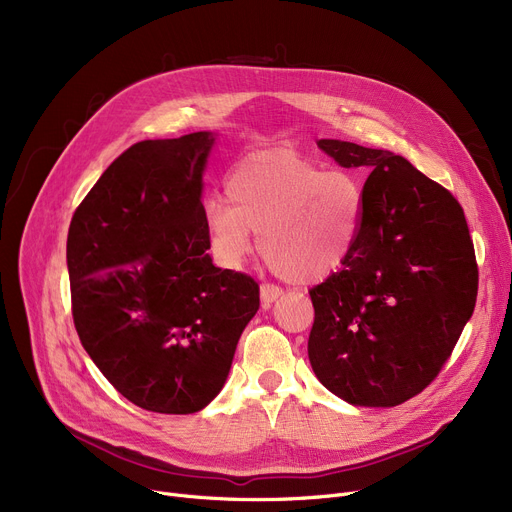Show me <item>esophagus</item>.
Here are the masks:
<instances>
[{"instance_id": "1", "label": "esophagus", "mask_w": 512, "mask_h": 512, "mask_svg": "<svg viewBox=\"0 0 512 512\" xmlns=\"http://www.w3.org/2000/svg\"><path fill=\"white\" fill-rule=\"evenodd\" d=\"M280 294H282V288L274 284H261V307L263 309L272 307V303L280 297Z\"/></svg>"}]
</instances>
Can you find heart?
Segmentation results:
<instances>
[{
  "label": "heart",
  "instance_id": "b5f03b06",
  "mask_svg": "<svg viewBox=\"0 0 512 512\" xmlns=\"http://www.w3.org/2000/svg\"><path fill=\"white\" fill-rule=\"evenodd\" d=\"M226 197L205 207L211 251L226 267L255 251V234L265 263L290 284L326 280L357 251L365 188L353 174L326 172L290 151H259L234 166Z\"/></svg>",
  "mask_w": 512,
  "mask_h": 512
}]
</instances>
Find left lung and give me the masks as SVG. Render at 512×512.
Masks as SVG:
<instances>
[{"label": "left lung", "instance_id": "obj_1", "mask_svg": "<svg viewBox=\"0 0 512 512\" xmlns=\"http://www.w3.org/2000/svg\"><path fill=\"white\" fill-rule=\"evenodd\" d=\"M342 168H365L357 251L309 290L317 380L359 407H396L432 384L475 309L477 261L463 207L405 157L321 139Z\"/></svg>", "mask_w": 512, "mask_h": 512}]
</instances>
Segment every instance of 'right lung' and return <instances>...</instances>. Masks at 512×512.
<instances>
[{
  "instance_id": "1",
  "label": "right lung",
  "mask_w": 512,
  "mask_h": 512,
  "mask_svg": "<svg viewBox=\"0 0 512 512\" xmlns=\"http://www.w3.org/2000/svg\"><path fill=\"white\" fill-rule=\"evenodd\" d=\"M211 132L141 141L112 161L72 215L74 328L124 398L166 415L218 396L259 284L215 267L203 170Z\"/></svg>"
}]
</instances>
